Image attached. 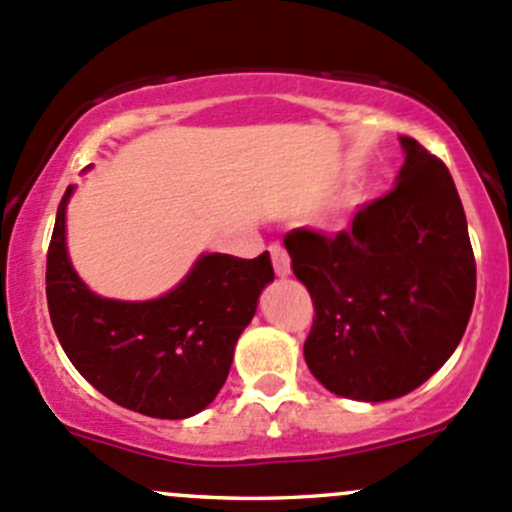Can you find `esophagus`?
<instances>
[{
  "label": "esophagus",
  "mask_w": 512,
  "mask_h": 512,
  "mask_svg": "<svg viewBox=\"0 0 512 512\" xmlns=\"http://www.w3.org/2000/svg\"><path fill=\"white\" fill-rule=\"evenodd\" d=\"M268 251H271V261H273V268H276V276L286 278L288 273H291V258H288V251L283 249L281 244H271L268 246Z\"/></svg>",
  "instance_id": "34e87169"
}]
</instances>
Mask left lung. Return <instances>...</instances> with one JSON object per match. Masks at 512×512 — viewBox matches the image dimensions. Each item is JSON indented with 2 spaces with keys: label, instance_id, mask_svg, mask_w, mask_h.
I'll return each mask as SVG.
<instances>
[{
  "label": "left lung",
  "instance_id": "8db88e82",
  "mask_svg": "<svg viewBox=\"0 0 512 512\" xmlns=\"http://www.w3.org/2000/svg\"><path fill=\"white\" fill-rule=\"evenodd\" d=\"M397 184L335 236L293 229L283 244L313 298L303 345L320 384L357 402H387L424 384L466 333L476 258L449 167L402 138Z\"/></svg>",
  "mask_w": 512,
  "mask_h": 512
}]
</instances>
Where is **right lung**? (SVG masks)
<instances>
[{"label": "right lung", "mask_w": 512, "mask_h": 512, "mask_svg": "<svg viewBox=\"0 0 512 512\" xmlns=\"http://www.w3.org/2000/svg\"><path fill=\"white\" fill-rule=\"evenodd\" d=\"M63 194L46 256V300L63 352L110 402L155 419H187L214 402L234 345L273 281L268 251L207 254L182 283L145 303L100 298L66 254Z\"/></svg>", "instance_id": "right-lung-1"}]
</instances>
